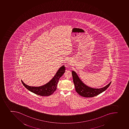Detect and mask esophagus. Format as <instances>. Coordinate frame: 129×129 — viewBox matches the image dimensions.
<instances>
[{
	"instance_id": "obj_1",
	"label": "esophagus",
	"mask_w": 129,
	"mask_h": 129,
	"mask_svg": "<svg viewBox=\"0 0 129 129\" xmlns=\"http://www.w3.org/2000/svg\"><path fill=\"white\" fill-rule=\"evenodd\" d=\"M71 65H72V63L70 62V61H68V64H67V65H68V66H70Z\"/></svg>"
}]
</instances>
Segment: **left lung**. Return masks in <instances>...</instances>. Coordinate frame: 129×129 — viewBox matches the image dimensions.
I'll return each instance as SVG.
<instances>
[{
    "mask_svg": "<svg viewBox=\"0 0 129 129\" xmlns=\"http://www.w3.org/2000/svg\"><path fill=\"white\" fill-rule=\"evenodd\" d=\"M72 73L76 91L81 96L84 97H93L98 95L107 89L111 83L110 82L108 85L101 88H93L84 84L75 72L72 71Z\"/></svg>",
    "mask_w": 129,
    "mask_h": 129,
    "instance_id": "8db88e82",
    "label": "left lung"
}]
</instances>
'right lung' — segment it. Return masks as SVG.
Wrapping results in <instances>:
<instances>
[{
	"label": "right lung",
	"instance_id": "1",
	"mask_svg": "<svg viewBox=\"0 0 129 129\" xmlns=\"http://www.w3.org/2000/svg\"><path fill=\"white\" fill-rule=\"evenodd\" d=\"M65 71L64 65H62L59 68L55 75L50 81L45 85L40 86H31L26 84L22 80H21V82L25 87L32 93L41 96H49L56 90L57 84L59 78L64 74Z\"/></svg>",
	"mask_w": 129,
	"mask_h": 129
}]
</instances>
